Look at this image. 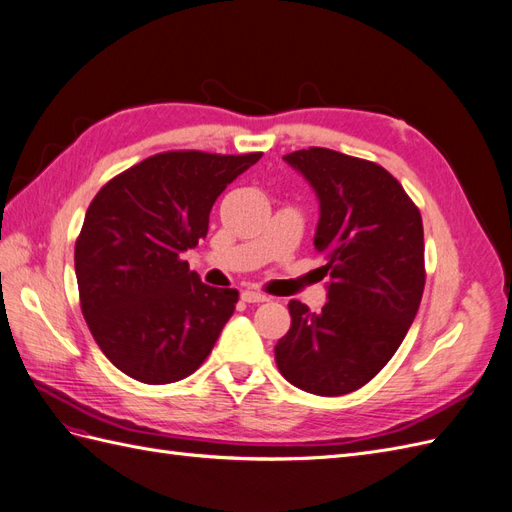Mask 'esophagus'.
Here are the masks:
<instances>
[{
    "label": "esophagus",
    "mask_w": 512,
    "mask_h": 512,
    "mask_svg": "<svg viewBox=\"0 0 512 512\" xmlns=\"http://www.w3.org/2000/svg\"><path fill=\"white\" fill-rule=\"evenodd\" d=\"M241 299H243L245 303H265V301H269L267 294L256 292V290H243V292H241Z\"/></svg>",
    "instance_id": "1"
}]
</instances>
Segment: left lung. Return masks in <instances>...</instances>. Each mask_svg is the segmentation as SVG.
Returning <instances> with one entry per match:
<instances>
[{
	"label": "left lung",
	"mask_w": 512,
	"mask_h": 512,
	"mask_svg": "<svg viewBox=\"0 0 512 512\" xmlns=\"http://www.w3.org/2000/svg\"><path fill=\"white\" fill-rule=\"evenodd\" d=\"M320 198L316 250L327 260L329 301L312 314L290 301V329L275 346L282 376L335 397L361 389L404 342L425 290L421 211L376 162L333 149L286 153Z\"/></svg>",
	"instance_id": "left-lung-1"
}]
</instances>
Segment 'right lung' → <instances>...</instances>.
Instances as JSON below:
<instances>
[{
    "label": "right lung",
    "instance_id": "1",
    "mask_svg": "<svg viewBox=\"0 0 512 512\" xmlns=\"http://www.w3.org/2000/svg\"><path fill=\"white\" fill-rule=\"evenodd\" d=\"M260 158V151H162L91 200L74 245L81 312L126 376L145 384L183 380L218 342L239 292L200 282L181 252L207 237L215 200Z\"/></svg>",
    "mask_w": 512,
    "mask_h": 512
}]
</instances>
